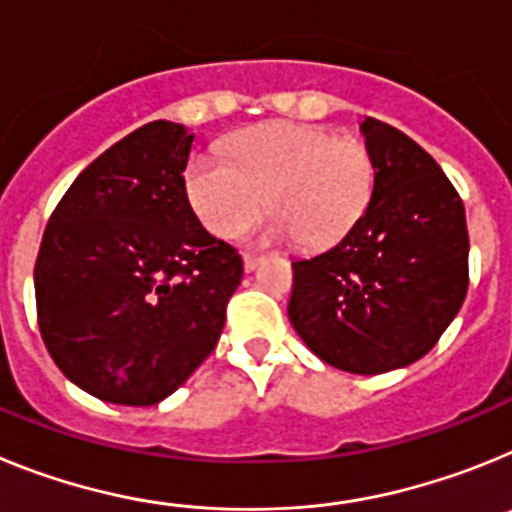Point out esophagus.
Wrapping results in <instances>:
<instances>
[{"label":"esophagus","mask_w":512,"mask_h":512,"mask_svg":"<svg viewBox=\"0 0 512 512\" xmlns=\"http://www.w3.org/2000/svg\"><path fill=\"white\" fill-rule=\"evenodd\" d=\"M259 264L261 256H256V253H243V266H246V271H253Z\"/></svg>","instance_id":"34e87169"}]
</instances>
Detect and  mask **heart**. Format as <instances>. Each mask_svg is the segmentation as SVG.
Returning a JSON list of instances; mask_svg holds the SVG:
<instances>
[{
  "label": "heart",
  "instance_id": "1",
  "mask_svg": "<svg viewBox=\"0 0 512 512\" xmlns=\"http://www.w3.org/2000/svg\"><path fill=\"white\" fill-rule=\"evenodd\" d=\"M230 164L197 153L184 187L192 210L217 238H235L264 215L269 238H300L305 248L343 241L374 194L377 166L364 140L338 138L305 122H266L228 143Z\"/></svg>",
  "mask_w": 512,
  "mask_h": 512
}]
</instances>
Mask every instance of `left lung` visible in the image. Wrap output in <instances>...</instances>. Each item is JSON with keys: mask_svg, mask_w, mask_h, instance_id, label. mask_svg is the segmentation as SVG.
I'll list each match as a JSON object with an SVG mask.
<instances>
[{"mask_svg": "<svg viewBox=\"0 0 512 512\" xmlns=\"http://www.w3.org/2000/svg\"><path fill=\"white\" fill-rule=\"evenodd\" d=\"M372 202L341 243L295 261L289 320L312 354L351 374L423 359L469 287L464 202L436 158L387 122L366 117Z\"/></svg>", "mask_w": 512, "mask_h": 512, "instance_id": "1", "label": "left lung"}]
</instances>
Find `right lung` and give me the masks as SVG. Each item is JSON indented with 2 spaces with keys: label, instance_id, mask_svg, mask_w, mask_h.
I'll return each mask as SVG.
<instances>
[{
  "label": "right lung",
  "instance_id": "1",
  "mask_svg": "<svg viewBox=\"0 0 512 512\" xmlns=\"http://www.w3.org/2000/svg\"><path fill=\"white\" fill-rule=\"evenodd\" d=\"M192 138L156 120L94 158L53 210L35 259L45 348L89 395L146 408L215 351L243 259L187 200Z\"/></svg>",
  "mask_w": 512,
  "mask_h": 512
}]
</instances>
